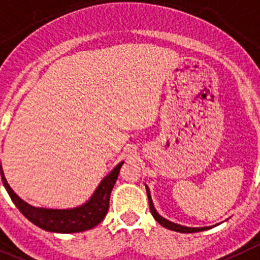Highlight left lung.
<instances>
[{"label": "left lung", "instance_id": "1", "mask_svg": "<svg viewBox=\"0 0 260 260\" xmlns=\"http://www.w3.org/2000/svg\"><path fill=\"white\" fill-rule=\"evenodd\" d=\"M147 195H148V200H149V208L150 212H152V216L154 217L155 221L158 222L159 224H162L163 227L166 229L172 230V231H176V232H182V234H192V232H199V231H204V230H208L209 227H199V229H195V227H185V226H180V224L174 223V222H170L167 219H165L163 217H160L159 214L155 212L154 206H153V202L150 199V192L149 189L147 187Z\"/></svg>", "mask_w": 260, "mask_h": 260}]
</instances>
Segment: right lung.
Segmentation results:
<instances>
[{"label": "right lung", "instance_id": "obj_1", "mask_svg": "<svg viewBox=\"0 0 260 260\" xmlns=\"http://www.w3.org/2000/svg\"><path fill=\"white\" fill-rule=\"evenodd\" d=\"M122 165L123 162L118 163L112 170V172L103 179L98 189L95 190L94 195L91 197V199L88 203H85L84 206L79 207V208L63 209V211H61V209L36 208V207L29 206L28 203L21 200L12 191V189L7 184L6 179H5L1 165L0 172L4 186L9 192L11 200L17 207V209L31 223L41 227V229L47 230V231L71 234V232H81L90 230L103 221V218L107 214L108 208H110L111 191H112L113 185L117 180L118 172H120Z\"/></svg>", "mask_w": 260, "mask_h": 260}]
</instances>
